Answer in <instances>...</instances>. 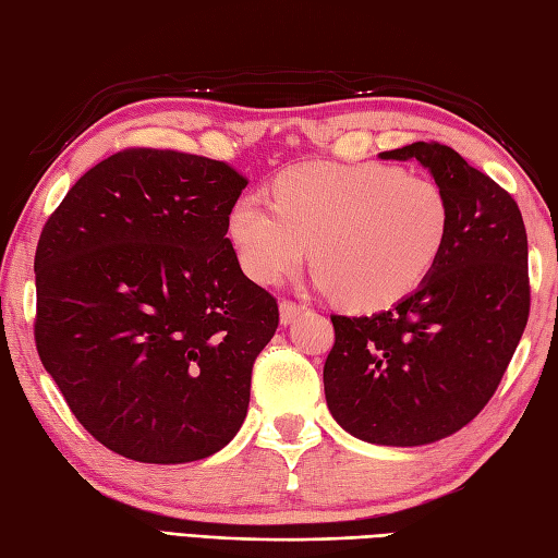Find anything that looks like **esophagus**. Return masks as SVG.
I'll use <instances>...</instances> for the list:
<instances>
[{"label": "esophagus", "instance_id": "34e87169", "mask_svg": "<svg viewBox=\"0 0 558 558\" xmlns=\"http://www.w3.org/2000/svg\"><path fill=\"white\" fill-rule=\"evenodd\" d=\"M305 311L303 303H295V301H281L279 305V313H281V323L289 325L295 320V315H301Z\"/></svg>", "mask_w": 558, "mask_h": 558}]
</instances>
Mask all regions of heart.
<instances>
[{
    "instance_id": "heart-1",
    "label": "heart",
    "mask_w": 558,
    "mask_h": 558,
    "mask_svg": "<svg viewBox=\"0 0 558 558\" xmlns=\"http://www.w3.org/2000/svg\"><path fill=\"white\" fill-rule=\"evenodd\" d=\"M275 204L233 202L229 241L243 271L277 283L313 245L317 287L349 311L392 308L428 279L450 235V204L434 180L388 163H305L281 170Z\"/></svg>"
}]
</instances>
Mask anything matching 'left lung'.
Wrapping results in <instances>:
<instances>
[{
  "label": "left lung",
  "mask_w": 558,
  "mask_h": 558,
  "mask_svg": "<svg viewBox=\"0 0 558 558\" xmlns=\"http://www.w3.org/2000/svg\"><path fill=\"white\" fill-rule=\"evenodd\" d=\"M380 158L430 170L450 235L428 279L390 311L332 315L323 380L335 422L375 446L446 438L492 400L530 315L527 233L515 199L438 142Z\"/></svg>",
  "instance_id": "1"
}]
</instances>
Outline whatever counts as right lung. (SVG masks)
Here are the masks:
<instances>
[{
  "label": "right lung",
  "instance_id": "1",
  "mask_svg": "<svg viewBox=\"0 0 558 558\" xmlns=\"http://www.w3.org/2000/svg\"><path fill=\"white\" fill-rule=\"evenodd\" d=\"M229 163L124 149L76 180L36 250V347L72 414L136 462L209 458L243 426L277 299L229 233Z\"/></svg>",
  "mask_w": 558,
  "mask_h": 558
}]
</instances>
